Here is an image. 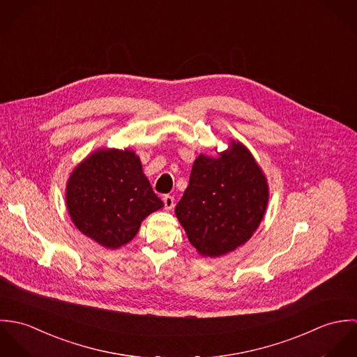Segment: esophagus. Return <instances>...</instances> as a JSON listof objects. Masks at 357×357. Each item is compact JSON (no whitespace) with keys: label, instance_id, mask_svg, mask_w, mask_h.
Returning <instances> with one entry per match:
<instances>
[{"label":"esophagus","instance_id":"1","mask_svg":"<svg viewBox=\"0 0 357 357\" xmlns=\"http://www.w3.org/2000/svg\"><path fill=\"white\" fill-rule=\"evenodd\" d=\"M162 201H163V204H165V208H166V210H172V208L174 207V198H173V197L165 195V197L162 198Z\"/></svg>","mask_w":357,"mask_h":357}]
</instances>
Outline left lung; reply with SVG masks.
<instances>
[{
    "instance_id": "left-lung-1",
    "label": "left lung",
    "mask_w": 357,
    "mask_h": 357,
    "mask_svg": "<svg viewBox=\"0 0 357 357\" xmlns=\"http://www.w3.org/2000/svg\"><path fill=\"white\" fill-rule=\"evenodd\" d=\"M268 201L266 177L255 156L232 140L218 158L195 159L176 215L199 255L220 257L253 236Z\"/></svg>"
}]
</instances>
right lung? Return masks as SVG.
<instances>
[{
  "instance_id": "right-lung-1",
  "label": "right lung",
  "mask_w": 357,
  "mask_h": 357,
  "mask_svg": "<svg viewBox=\"0 0 357 357\" xmlns=\"http://www.w3.org/2000/svg\"><path fill=\"white\" fill-rule=\"evenodd\" d=\"M66 204L74 225L105 249L129 243L142 221L163 207L129 149L88 155L68 177Z\"/></svg>"
}]
</instances>
